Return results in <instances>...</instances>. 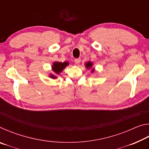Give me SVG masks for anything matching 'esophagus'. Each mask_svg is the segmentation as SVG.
Returning a JSON list of instances; mask_svg holds the SVG:
<instances>
[{"label":"esophagus","mask_w":149,"mask_h":149,"mask_svg":"<svg viewBox=\"0 0 149 149\" xmlns=\"http://www.w3.org/2000/svg\"><path fill=\"white\" fill-rule=\"evenodd\" d=\"M74 62L76 64H79L80 62H81V58H75L74 60Z\"/></svg>","instance_id":"34e87169"}]
</instances>
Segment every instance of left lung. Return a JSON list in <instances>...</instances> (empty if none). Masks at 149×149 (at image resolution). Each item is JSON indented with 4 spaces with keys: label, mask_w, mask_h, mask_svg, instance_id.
I'll list each match as a JSON object with an SVG mask.
<instances>
[{
    "label": "left lung",
    "mask_w": 149,
    "mask_h": 149,
    "mask_svg": "<svg viewBox=\"0 0 149 149\" xmlns=\"http://www.w3.org/2000/svg\"><path fill=\"white\" fill-rule=\"evenodd\" d=\"M85 65H86V67L87 68H91V66H92L93 64H92L91 62H87V64H85ZM93 70H92V72H93Z\"/></svg>",
    "instance_id": "8db88e82"
}]
</instances>
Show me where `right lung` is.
<instances>
[{
  "instance_id": "add662e5",
  "label": "right lung",
  "mask_w": 149,
  "mask_h": 149,
  "mask_svg": "<svg viewBox=\"0 0 149 149\" xmlns=\"http://www.w3.org/2000/svg\"><path fill=\"white\" fill-rule=\"evenodd\" d=\"M68 62H54L52 65V70L56 74H59L63 70H64L67 65H68ZM50 77L52 78H56V76L53 75H50Z\"/></svg>"
}]
</instances>
